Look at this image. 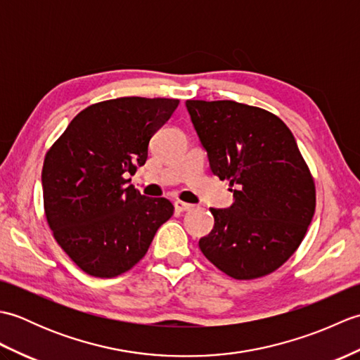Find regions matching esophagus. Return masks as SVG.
Wrapping results in <instances>:
<instances>
[{
    "label": "esophagus",
    "instance_id": "obj_1",
    "mask_svg": "<svg viewBox=\"0 0 360 360\" xmlns=\"http://www.w3.org/2000/svg\"><path fill=\"white\" fill-rule=\"evenodd\" d=\"M174 209L178 212H187L190 209H193V204H188V202H184V201H174Z\"/></svg>",
    "mask_w": 360,
    "mask_h": 360
}]
</instances>
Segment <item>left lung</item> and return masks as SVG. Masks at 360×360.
<instances>
[{"label":"left lung","instance_id":"left-lung-1","mask_svg":"<svg viewBox=\"0 0 360 360\" xmlns=\"http://www.w3.org/2000/svg\"><path fill=\"white\" fill-rule=\"evenodd\" d=\"M210 170L227 179L233 204L210 209L215 226L200 249L236 280L274 272L304 238L316 187L294 134L272 112L233 101H187Z\"/></svg>","mask_w":360,"mask_h":360}]
</instances>
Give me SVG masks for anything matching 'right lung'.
Returning <instances> with one entry per match:
<instances>
[{"label": "right lung", "mask_w": 360, "mask_h": 360, "mask_svg": "<svg viewBox=\"0 0 360 360\" xmlns=\"http://www.w3.org/2000/svg\"><path fill=\"white\" fill-rule=\"evenodd\" d=\"M176 98L120 97L80 111L46 153L44 213L57 243L83 272L111 278L147 254L173 215L125 176L148 158V143L178 108Z\"/></svg>", "instance_id": "1"}]
</instances>
